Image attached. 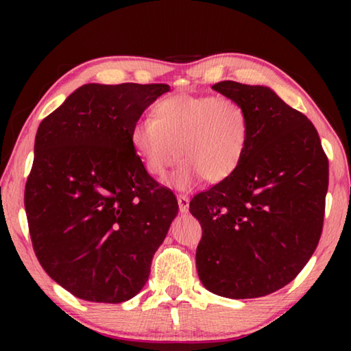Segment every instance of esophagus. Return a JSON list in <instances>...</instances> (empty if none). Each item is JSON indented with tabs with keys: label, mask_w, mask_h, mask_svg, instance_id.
<instances>
[{
	"label": "esophagus",
	"mask_w": 351,
	"mask_h": 351,
	"mask_svg": "<svg viewBox=\"0 0 351 351\" xmlns=\"http://www.w3.org/2000/svg\"><path fill=\"white\" fill-rule=\"evenodd\" d=\"M189 204H190V198L187 195H178V206H180L181 213L189 212Z\"/></svg>",
	"instance_id": "1"
}]
</instances>
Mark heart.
Wrapping results in <instances>:
<instances>
[{
	"mask_svg": "<svg viewBox=\"0 0 351 351\" xmlns=\"http://www.w3.org/2000/svg\"><path fill=\"white\" fill-rule=\"evenodd\" d=\"M133 150L147 173L164 178L184 159L171 184L187 189L207 178L232 176L249 145V116L239 100L215 94H173L153 106V119H141L130 132Z\"/></svg>",
	"mask_w": 351,
	"mask_h": 351,
	"instance_id": "1",
	"label": "heart"
}]
</instances>
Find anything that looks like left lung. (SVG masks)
<instances>
[{
    "label": "left lung",
    "mask_w": 351,
    "mask_h": 351,
    "mask_svg": "<svg viewBox=\"0 0 351 351\" xmlns=\"http://www.w3.org/2000/svg\"><path fill=\"white\" fill-rule=\"evenodd\" d=\"M249 116V145L235 173L190 201L203 237L199 280L229 299L283 288L316 251L322 234L328 158L310 119L266 86H212Z\"/></svg>",
    "instance_id": "1"
}]
</instances>
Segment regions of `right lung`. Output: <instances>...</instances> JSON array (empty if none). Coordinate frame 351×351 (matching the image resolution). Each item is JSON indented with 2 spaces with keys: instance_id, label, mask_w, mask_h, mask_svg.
Returning a JSON list of instances; mask_svg holds the SVG:
<instances>
[{
  "instance_id": "right-lung-1",
  "label": "right lung",
  "mask_w": 351,
  "mask_h": 351,
  "mask_svg": "<svg viewBox=\"0 0 351 351\" xmlns=\"http://www.w3.org/2000/svg\"><path fill=\"white\" fill-rule=\"evenodd\" d=\"M165 83H88L41 121L25 207L35 255L79 299L121 304L144 288L178 213L130 132Z\"/></svg>"
}]
</instances>
